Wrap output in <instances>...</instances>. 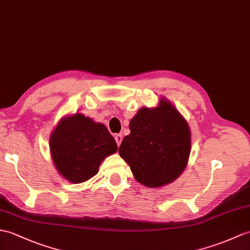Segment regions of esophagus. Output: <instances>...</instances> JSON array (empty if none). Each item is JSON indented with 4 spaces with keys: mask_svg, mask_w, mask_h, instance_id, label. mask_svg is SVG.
<instances>
[{
    "mask_svg": "<svg viewBox=\"0 0 250 250\" xmlns=\"http://www.w3.org/2000/svg\"><path fill=\"white\" fill-rule=\"evenodd\" d=\"M115 141H116V143H117V145L119 146V145L121 144V142H123V135H121V134H116L115 135Z\"/></svg>",
    "mask_w": 250,
    "mask_h": 250,
    "instance_id": "1",
    "label": "esophagus"
}]
</instances>
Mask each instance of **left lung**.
Wrapping results in <instances>:
<instances>
[{"instance_id": "obj_1", "label": "left lung", "mask_w": 250, "mask_h": 250, "mask_svg": "<svg viewBox=\"0 0 250 250\" xmlns=\"http://www.w3.org/2000/svg\"><path fill=\"white\" fill-rule=\"evenodd\" d=\"M129 127L118 152L137 182L156 188L181 176L188 163L190 130L170 101L163 97L158 106L142 107Z\"/></svg>"}]
</instances>
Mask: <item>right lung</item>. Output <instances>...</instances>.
<instances>
[{
	"label": "right lung",
	"instance_id": "1",
	"mask_svg": "<svg viewBox=\"0 0 250 250\" xmlns=\"http://www.w3.org/2000/svg\"><path fill=\"white\" fill-rule=\"evenodd\" d=\"M49 145L56 170L74 184L96 176L102 161L117 152L106 126L82 113L62 117L52 131Z\"/></svg>",
	"mask_w": 250,
	"mask_h": 250
}]
</instances>
